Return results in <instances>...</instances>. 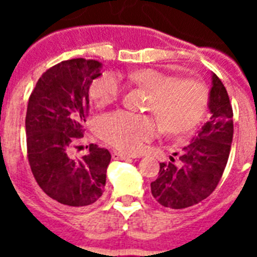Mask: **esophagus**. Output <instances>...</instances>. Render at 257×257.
I'll use <instances>...</instances> for the list:
<instances>
[{"mask_svg":"<svg viewBox=\"0 0 257 257\" xmlns=\"http://www.w3.org/2000/svg\"><path fill=\"white\" fill-rule=\"evenodd\" d=\"M112 157H113V160H128V158H131L130 156H127V154L122 153V152H117V151L113 152Z\"/></svg>","mask_w":257,"mask_h":257,"instance_id":"1","label":"esophagus"}]
</instances>
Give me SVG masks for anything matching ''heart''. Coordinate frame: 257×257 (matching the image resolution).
Listing matches in <instances>:
<instances>
[{
    "label": "heart",
    "instance_id": "heart-1",
    "mask_svg": "<svg viewBox=\"0 0 257 257\" xmlns=\"http://www.w3.org/2000/svg\"><path fill=\"white\" fill-rule=\"evenodd\" d=\"M122 78L149 94L147 110L153 113L163 130L171 135L189 133L198 124L207 105L205 83L196 78H180L154 68L131 70ZM121 79L114 73H104L90 85V97L96 105L113 103L122 95ZM152 115H136L115 110L97 119L101 139L124 153H139L145 143L154 139L161 127Z\"/></svg>",
    "mask_w": 257,
    "mask_h": 257
}]
</instances>
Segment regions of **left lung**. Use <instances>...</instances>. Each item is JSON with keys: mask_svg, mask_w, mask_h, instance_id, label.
I'll use <instances>...</instances> for the list:
<instances>
[{"mask_svg": "<svg viewBox=\"0 0 257 257\" xmlns=\"http://www.w3.org/2000/svg\"><path fill=\"white\" fill-rule=\"evenodd\" d=\"M211 117L179 154V165L160 163L158 178L151 183L152 196L165 207L187 208L207 198L222 176L233 140V108L221 79L212 74Z\"/></svg>", "mask_w": 257, "mask_h": 257, "instance_id": "8db88e82", "label": "left lung"}]
</instances>
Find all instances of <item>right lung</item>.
I'll use <instances>...</instances> for the list:
<instances>
[{"mask_svg":"<svg viewBox=\"0 0 257 257\" xmlns=\"http://www.w3.org/2000/svg\"><path fill=\"white\" fill-rule=\"evenodd\" d=\"M96 60L70 59L49 68L36 83L26 115L27 156L40 188L61 205L82 207L103 196L108 149L90 144L82 158L69 157L83 138L88 115V88L100 77Z\"/></svg>","mask_w":257,"mask_h":257,"instance_id":"right-lung-1","label":"right lung"}]
</instances>
